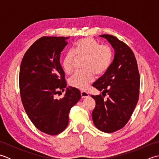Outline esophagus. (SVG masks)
I'll return each mask as SVG.
<instances>
[{
	"label": "esophagus",
	"mask_w": 159,
	"mask_h": 159,
	"mask_svg": "<svg viewBox=\"0 0 159 159\" xmlns=\"http://www.w3.org/2000/svg\"><path fill=\"white\" fill-rule=\"evenodd\" d=\"M80 96H81V98H87L89 97V94L85 92H80Z\"/></svg>",
	"instance_id": "34e87169"
}]
</instances>
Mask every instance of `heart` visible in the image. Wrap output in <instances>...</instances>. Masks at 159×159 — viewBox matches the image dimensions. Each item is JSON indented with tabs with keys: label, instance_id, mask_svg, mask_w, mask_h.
Wrapping results in <instances>:
<instances>
[{
	"label": "heart",
	"instance_id": "1",
	"mask_svg": "<svg viewBox=\"0 0 159 159\" xmlns=\"http://www.w3.org/2000/svg\"><path fill=\"white\" fill-rule=\"evenodd\" d=\"M113 53L109 46L99 45L91 38H82L76 42L70 52L64 57L63 69L67 75H71L75 69L77 60L83 59V72H77L69 80L70 87L79 90H85L96 75H102L109 68Z\"/></svg>",
	"mask_w": 159,
	"mask_h": 159
}]
</instances>
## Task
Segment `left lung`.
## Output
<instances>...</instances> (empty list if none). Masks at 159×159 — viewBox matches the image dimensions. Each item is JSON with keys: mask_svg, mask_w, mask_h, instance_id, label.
Wrapping results in <instances>:
<instances>
[{"mask_svg": "<svg viewBox=\"0 0 159 159\" xmlns=\"http://www.w3.org/2000/svg\"><path fill=\"white\" fill-rule=\"evenodd\" d=\"M107 39L115 50L113 62L104 74L93 84L109 95L92 97L96 101L92 119L96 127L110 133L122 128L133 114L139 96L140 76L133 50L113 35H100Z\"/></svg>", "mask_w": 159, "mask_h": 159, "instance_id": "1", "label": "left lung"}]
</instances>
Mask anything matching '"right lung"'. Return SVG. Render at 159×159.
Returning a JSON list of instances; mask_svg holds the SVG:
<instances>
[{
    "label": "right lung",
    "mask_w": 159,
    "mask_h": 159,
    "mask_svg": "<svg viewBox=\"0 0 159 159\" xmlns=\"http://www.w3.org/2000/svg\"><path fill=\"white\" fill-rule=\"evenodd\" d=\"M66 37H42L24 55L20 69V97L29 119L40 131L56 135L67 126L68 115L81 96L79 89L67 87L63 98L56 99L67 86L60 64Z\"/></svg>",
    "instance_id": "1"
}]
</instances>
